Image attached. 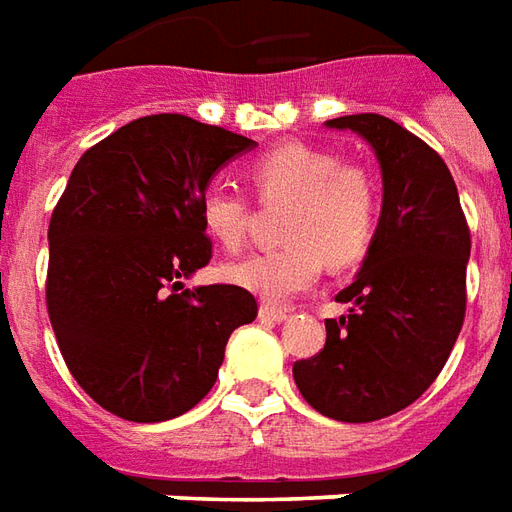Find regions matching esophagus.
I'll use <instances>...</instances> for the list:
<instances>
[{"label":"esophagus","instance_id":"esophagus-1","mask_svg":"<svg viewBox=\"0 0 512 512\" xmlns=\"http://www.w3.org/2000/svg\"><path fill=\"white\" fill-rule=\"evenodd\" d=\"M259 317H262L264 322H284L286 317H289V308L275 306V303H262V308H259Z\"/></svg>","mask_w":512,"mask_h":512}]
</instances>
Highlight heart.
Returning a JSON list of instances; mask_svg holds the SVG:
<instances>
[{
	"mask_svg": "<svg viewBox=\"0 0 512 512\" xmlns=\"http://www.w3.org/2000/svg\"><path fill=\"white\" fill-rule=\"evenodd\" d=\"M248 179L259 198L289 201L284 245L250 253L228 264L231 284L264 300H286L320 278L325 262L350 267L361 262L380 231L383 192L372 170L361 162H342L336 151L281 143L248 165ZM201 220L209 237L237 250L245 242L250 201L242 192L212 187L201 201Z\"/></svg>",
	"mask_w": 512,
	"mask_h": 512,
	"instance_id": "1",
	"label": "heart"
}]
</instances>
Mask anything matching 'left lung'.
<instances>
[{"instance_id": "8db88e82", "label": "left lung", "mask_w": 512, "mask_h": 512, "mask_svg": "<svg viewBox=\"0 0 512 512\" xmlns=\"http://www.w3.org/2000/svg\"><path fill=\"white\" fill-rule=\"evenodd\" d=\"M353 129L383 168L380 231L364 267L325 320V347L292 375L306 402L336 422H378L430 389L466 317L471 234L447 162L391 118L364 112L328 121Z\"/></svg>"}]
</instances>
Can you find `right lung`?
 <instances>
[{
    "mask_svg": "<svg viewBox=\"0 0 512 512\" xmlns=\"http://www.w3.org/2000/svg\"><path fill=\"white\" fill-rule=\"evenodd\" d=\"M253 140L176 112L90 146L49 220L46 308L74 380L126 422H165L215 386L228 336L256 320L248 289H184L212 259L201 201Z\"/></svg>",
    "mask_w": 512,
    "mask_h": 512,
    "instance_id": "add662e5",
    "label": "right lung"
}]
</instances>
